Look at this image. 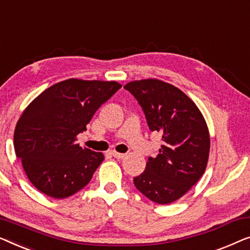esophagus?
<instances>
[{"instance_id":"1","label":"esophagus","mask_w":250,"mask_h":250,"mask_svg":"<svg viewBox=\"0 0 250 250\" xmlns=\"http://www.w3.org/2000/svg\"><path fill=\"white\" fill-rule=\"evenodd\" d=\"M111 155L113 156V157H115V159H119V160H124L125 157V154H121V153L114 152V150H112Z\"/></svg>"}]
</instances>
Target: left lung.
I'll return each instance as SVG.
<instances>
[{
	"label": "left lung",
	"instance_id": "1",
	"mask_svg": "<svg viewBox=\"0 0 250 250\" xmlns=\"http://www.w3.org/2000/svg\"><path fill=\"white\" fill-rule=\"evenodd\" d=\"M145 114L150 131L162 135L163 145L149 156L145 171L133 178L135 187L157 204L184 196L205 171L209 154L206 122L196 104L170 83L144 79L126 83Z\"/></svg>",
	"mask_w": 250,
	"mask_h": 250
}]
</instances>
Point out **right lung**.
<instances>
[{
	"label": "right lung",
	"instance_id": "1",
	"mask_svg": "<svg viewBox=\"0 0 250 250\" xmlns=\"http://www.w3.org/2000/svg\"><path fill=\"white\" fill-rule=\"evenodd\" d=\"M120 88L115 82L64 80L23 111L15 130V150L38 190L61 199L88 184L104 155L80 147L77 136Z\"/></svg>",
	"mask_w": 250,
	"mask_h": 250
}]
</instances>
